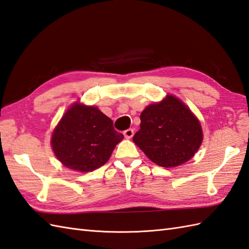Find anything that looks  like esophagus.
<instances>
[{
	"instance_id": "1",
	"label": "esophagus",
	"mask_w": 249,
	"mask_h": 249,
	"mask_svg": "<svg viewBox=\"0 0 249 249\" xmlns=\"http://www.w3.org/2000/svg\"><path fill=\"white\" fill-rule=\"evenodd\" d=\"M133 134H134V130L133 129H128V130H125L124 132V135L125 139H131V137L133 136Z\"/></svg>"
}]
</instances>
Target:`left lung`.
<instances>
[{
    "mask_svg": "<svg viewBox=\"0 0 249 249\" xmlns=\"http://www.w3.org/2000/svg\"><path fill=\"white\" fill-rule=\"evenodd\" d=\"M133 142L162 167H176L189 161L202 142L199 121L174 96L147 107L141 114V129Z\"/></svg>",
    "mask_w": 249,
    "mask_h": 249,
    "instance_id": "8db88e82",
    "label": "left lung"
}]
</instances>
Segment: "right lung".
Instances as JSON below:
<instances>
[{"instance_id":"right-lung-1","label":"right lung","mask_w":249,"mask_h":249,"mask_svg":"<svg viewBox=\"0 0 249 249\" xmlns=\"http://www.w3.org/2000/svg\"><path fill=\"white\" fill-rule=\"evenodd\" d=\"M124 134L95 107L75 103L63 116L52 135L55 156L66 167L91 171L106 164Z\"/></svg>"}]
</instances>
